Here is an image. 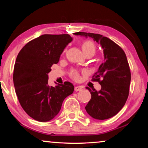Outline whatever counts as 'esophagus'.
I'll use <instances>...</instances> for the list:
<instances>
[{"mask_svg":"<svg viewBox=\"0 0 148 148\" xmlns=\"http://www.w3.org/2000/svg\"><path fill=\"white\" fill-rule=\"evenodd\" d=\"M82 89V88L80 86H76L74 87V90L76 91H81V90Z\"/></svg>","mask_w":148,"mask_h":148,"instance_id":"34e87169","label":"esophagus"}]
</instances>
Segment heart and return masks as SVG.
<instances>
[{
    "instance_id": "heart-1",
    "label": "heart",
    "mask_w": 148,
    "mask_h": 148,
    "mask_svg": "<svg viewBox=\"0 0 148 148\" xmlns=\"http://www.w3.org/2000/svg\"><path fill=\"white\" fill-rule=\"evenodd\" d=\"M82 49L86 56L87 54L94 55L96 51V45L91 40H86L82 44ZM70 76L75 80L79 79V73L76 70H72Z\"/></svg>"
}]
</instances>
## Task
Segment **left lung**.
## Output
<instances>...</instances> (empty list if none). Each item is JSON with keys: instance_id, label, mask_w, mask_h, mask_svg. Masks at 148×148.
I'll return each mask as SVG.
<instances>
[{"instance_id": "obj_1", "label": "left lung", "mask_w": 148, "mask_h": 148, "mask_svg": "<svg viewBox=\"0 0 148 148\" xmlns=\"http://www.w3.org/2000/svg\"><path fill=\"white\" fill-rule=\"evenodd\" d=\"M74 34L91 37L103 49L104 62L92 76L101 84V89L97 91L86 87L91 99L85 108L95 119H109L121 110L129 96L131 76L126 55L121 47L101 34L84 32Z\"/></svg>"}]
</instances>
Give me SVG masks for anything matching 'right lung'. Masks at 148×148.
<instances>
[{"label": "right lung", "mask_w": 148, "mask_h": 148, "mask_svg": "<svg viewBox=\"0 0 148 148\" xmlns=\"http://www.w3.org/2000/svg\"><path fill=\"white\" fill-rule=\"evenodd\" d=\"M72 40L68 34H43L28 42L17 55L13 74L17 97L25 112L36 121L53 119L64 99L74 91L69 82L56 87L48 85L51 67L58 63Z\"/></svg>", "instance_id": "obj_1"}]
</instances>
